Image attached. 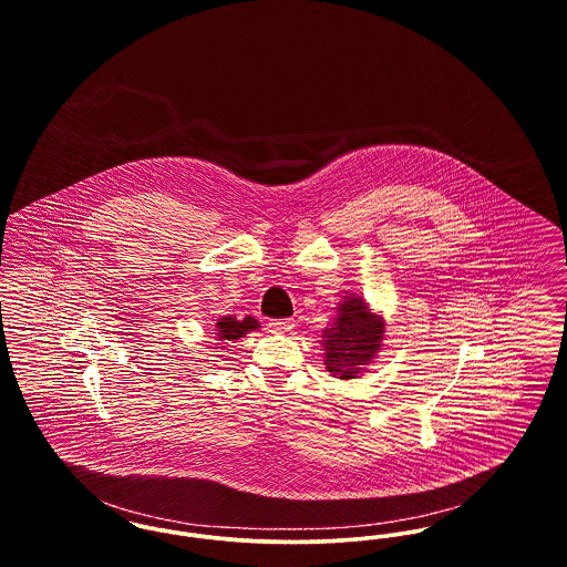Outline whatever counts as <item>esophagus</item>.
Instances as JSON below:
<instances>
[{"label":"esophagus","mask_w":567,"mask_h":567,"mask_svg":"<svg viewBox=\"0 0 567 567\" xmlns=\"http://www.w3.org/2000/svg\"><path fill=\"white\" fill-rule=\"evenodd\" d=\"M267 328H269V332H288L295 328V323L292 320H271L267 323Z\"/></svg>","instance_id":"34e87169"}]
</instances>
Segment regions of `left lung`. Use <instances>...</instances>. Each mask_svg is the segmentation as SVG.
<instances>
[{
	"instance_id": "obj_1",
	"label": "left lung",
	"mask_w": 567,
	"mask_h": 567,
	"mask_svg": "<svg viewBox=\"0 0 567 567\" xmlns=\"http://www.w3.org/2000/svg\"><path fill=\"white\" fill-rule=\"evenodd\" d=\"M326 369L339 379H353L381 349L383 323L372 316L360 296H347L339 316L321 334Z\"/></svg>"
}]
</instances>
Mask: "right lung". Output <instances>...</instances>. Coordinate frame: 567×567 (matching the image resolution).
Here are the masks:
<instances>
[{
	"instance_id": "1",
	"label": "right lung",
	"mask_w": 567,
	"mask_h": 567,
	"mask_svg": "<svg viewBox=\"0 0 567 567\" xmlns=\"http://www.w3.org/2000/svg\"><path fill=\"white\" fill-rule=\"evenodd\" d=\"M258 328V321L254 318H244V320H237V318H221L218 321V337L221 341H235V339H241L249 330H256Z\"/></svg>"
}]
</instances>
